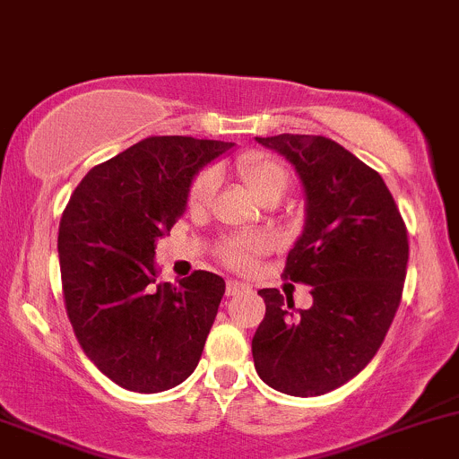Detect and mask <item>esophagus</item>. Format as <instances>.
Returning <instances> with one entry per match:
<instances>
[{
  "label": "esophagus",
  "mask_w": 459,
  "mask_h": 459,
  "mask_svg": "<svg viewBox=\"0 0 459 459\" xmlns=\"http://www.w3.org/2000/svg\"><path fill=\"white\" fill-rule=\"evenodd\" d=\"M245 290H249V284L236 282V280H228V287H225V293L228 295H238V293H245Z\"/></svg>",
  "instance_id": "esophagus-1"
}]
</instances>
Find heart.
Instances as JSON below:
<instances>
[{
  "mask_svg": "<svg viewBox=\"0 0 459 459\" xmlns=\"http://www.w3.org/2000/svg\"><path fill=\"white\" fill-rule=\"evenodd\" d=\"M236 170H238L240 179L245 181L251 195L263 204L269 196H280L289 188V170L280 164L273 157L264 155V152H245L236 160ZM216 190V172L204 170L190 188V205L192 208H204L210 204ZM263 249V243L254 238H240L231 240L225 245V260L236 269L249 267L254 254Z\"/></svg>",
  "mask_w": 459,
  "mask_h": 459,
  "instance_id": "obj_1",
  "label": "heart"
}]
</instances>
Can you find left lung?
<instances>
[{"instance_id":"obj_1","label":"left lung","mask_w":459,"mask_h":459,"mask_svg":"<svg viewBox=\"0 0 459 459\" xmlns=\"http://www.w3.org/2000/svg\"><path fill=\"white\" fill-rule=\"evenodd\" d=\"M284 157L304 188V230L284 278L310 284L313 307L260 289L267 313L251 339L258 377L289 396L342 387L372 361L401 304L409 243L385 181L322 135L255 137Z\"/></svg>"}]
</instances>
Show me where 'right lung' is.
Instances as JSON below:
<instances>
[{
	"instance_id": "obj_1",
	"label": "right lung",
	"mask_w": 459,
	"mask_h": 459,
	"mask_svg": "<svg viewBox=\"0 0 459 459\" xmlns=\"http://www.w3.org/2000/svg\"><path fill=\"white\" fill-rule=\"evenodd\" d=\"M231 149L219 140L146 137L93 166L63 212L67 315L87 357L120 387L164 392L199 363L225 280L195 271L179 284L155 282V247L186 212L199 170Z\"/></svg>"
}]
</instances>
